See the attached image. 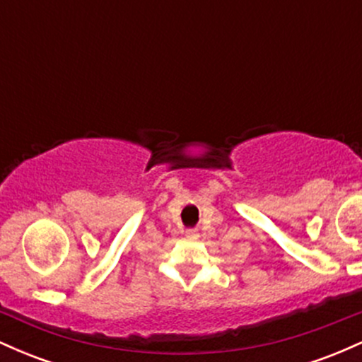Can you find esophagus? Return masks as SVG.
Listing matches in <instances>:
<instances>
[{
	"instance_id": "obj_1",
	"label": "esophagus",
	"mask_w": 362,
	"mask_h": 362,
	"mask_svg": "<svg viewBox=\"0 0 362 362\" xmlns=\"http://www.w3.org/2000/svg\"><path fill=\"white\" fill-rule=\"evenodd\" d=\"M185 236L189 240H197L199 238V233H197V230H187L185 231Z\"/></svg>"
}]
</instances>
